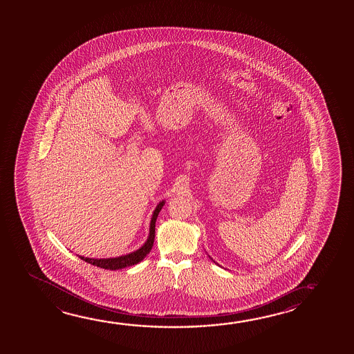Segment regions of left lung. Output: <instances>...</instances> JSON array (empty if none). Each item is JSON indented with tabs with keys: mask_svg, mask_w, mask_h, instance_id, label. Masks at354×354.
<instances>
[{
	"mask_svg": "<svg viewBox=\"0 0 354 354\" xmlns=\"http://www.w3.org/2000/svg\"><path fill=\"white\" fill-rule=\"evenodd\" d=\"M209 259H212V258H211V257H209Z\"/></svg>",
	"mask_w": 354,
	"mask_h": 354,
	"instance_id": "left-lung-1",
	"label": "left lung"
}]
</instances>
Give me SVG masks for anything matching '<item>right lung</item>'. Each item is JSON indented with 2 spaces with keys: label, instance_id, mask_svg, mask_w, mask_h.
I'll return each mask as SVG.
<instances>
[{
  "label": "right lung",
  "instance_id": "obj_1",
  "mask_svg": "<svg viewBox=\"0 0 354 354\" xmlns=\"http://www.w3.org/2000/svg\"><path fill=\"white\" fill-rule=\"evenodd\" d=\"M165 203V200H162L160 203H158L157 207L153 211L151 214V225H149V234L145 241V244L140 247V250H134L132 253L128 254L121 255V257H116V258H85L82 255H79V258L82 261H87L93 266L96 267L104 268V269H110V270H117V269H122V268L131 267L137 263L143 261L145 255L151 252L153 243H154V236H156V221H157L158 214L160 212Z\"/></svg>",
  "mask_w": 354,
  "mask_h": 354
}]
</instances>
